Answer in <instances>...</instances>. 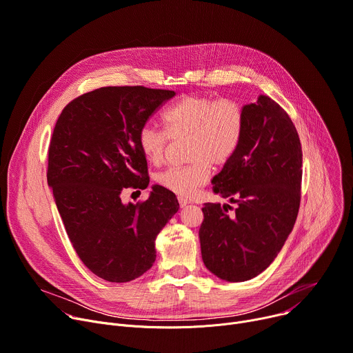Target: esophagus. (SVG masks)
Listing matches in <instances>:
<instances>
[{
	"instance_id": "1",
	"label": "esophagus",
	"mask_w": 353,
	"mask_h": 353,
	"mask_svg": "<svg viewBox=\"0 0 353 353\" xmlns=\"http://www.w3.org/2000/svg\"><path fill=\"white\" fill-rule=\"evenodd\" d=\"M179 204L181 208L187 207L188 204H191V200H187V199H183V197H179Z\"/></svg>"
}]
</instances>
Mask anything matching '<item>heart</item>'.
I'll use <instances>...</instances> for the list:
<instances>
[{
  "label": "heart",
  "instance_id": "b5f03b06",
  "mask_svg": "<svg viewBox=\"0 0 353 353\" xmlns=\"http://www.w3.org/2000/svg\"><path fill=\"white\" fill-rule=\"evenodd\" d=\"M162 122L165 132L152 125L138 132V146L150 163L163 159L168 135L170 139L187 137V159L183 168H169L156 176L159 185L180 197H190L210 179V165L222 166L236 153L243 131L245 117L241 107L228 100H215L207 95H184L169 107Z\"/></svg>",
  "mask_w": 353,
  "mask_h": 353
}]
</instances>
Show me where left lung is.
<instances>
[{"instance_id":"obj_1","label":"left lung","mask_w":353,"mask_h":353,"mask_svg":"<svg viewBox=\"0 0 353 353\" xmlns=\"http://www.w3.org/2000/svg\"><path fill=\"white\" fill-rule=\"evenodd\" d=\"M242 112V142L211 180L214 193L236 208L205 203L199 232L205 268L232 283L256 277L276 259L297 219L303 176L301 143L287 112L268 95Z\"/></svg>"}]
</instances>
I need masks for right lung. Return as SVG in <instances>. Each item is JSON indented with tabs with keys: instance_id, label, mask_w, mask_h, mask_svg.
<instances>
[{
	"instance_id": "right-lung-1",
	"label": "right lung",
	"mask_w": 353,
	"mask_h": 353,
	"mask_svg": "<svg viewBox=\"0 0 353 353\" xmlns=\"http://www.w3.org/2000/svg\"><path fill=\"white\" fill-rule=\"evenodd\" d=\"M176 95L146 87H103L61 111L49 146L48 184L81 262L111 283L131 281L156 261L154 241L179 211L176 194L152 185L146 201L123 204L128 187L146 188L138 132Z\"/></svg>"
}]
</instances>
